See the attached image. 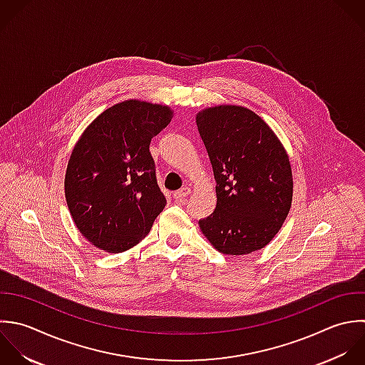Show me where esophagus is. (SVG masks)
Returning a JSON list of instances; mask_svg holds the SVG:
<instances>
[{
  "mask_svg": "<svg viewBox=\"0 0 365 365\" xmlns=\"http://www.w3.org/2000/svg\"><path fill=\"white\" fill-rule=\"evenodd\" d=\"M189 195H190V189H189L187 186H185V187H182L180 190L175 192V193H173V197H175V200H176V202L183 203Z\"/></svg>",
  "mask_w": 365,
  "mask_h": 365,
  "instance_id": "obj_1",
  "label": "esophagus"
}]
</instances>
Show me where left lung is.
<instances>
[{
  "instance_id": "8db88e82",
  "label": "left lung",
  "mask_w": 365,
  "mask_h": 365,
  "mask_svg": "<svg viewBox=\"0 0 365 365\" xmlns=\"http://www.w3.org/2000/svg\"><path fill=\"white\" fill-rule=\"evenodd\" d=\"M216 180V209L199 226L223 255L242 256L267 246L293 199L286 149L253 110L220 105L196 115Z\"/></svg>"
}]
</instances>
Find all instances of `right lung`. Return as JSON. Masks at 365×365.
<instances>
[{
    "label": "right lung",
    "mask_w": 365,
    "mask_h": 365,
    "mask_svg": "<svg viewBox=\"0 0 365 365\" xmlns=\"http://www.w3.org/2000/svg\"><path fill=\"white\" fill-rule=\"evenodd\" d=\"M172 116L169 106L129 99L103 110L76 142L65 197L75 226L95 247L120 253L136 246L163 210L149 145Z\"/></svg>",
    "instance_id": "1"
}]
</instances>
